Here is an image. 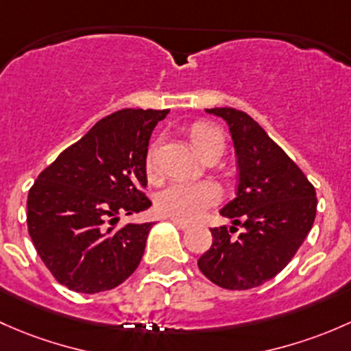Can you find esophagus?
<instances>
[{"mask_svg":"<svg viewBox=\"0 0 351 351\" xmlns=\"http://www.w3.org/2000/svg\"><path fill=\"white\" fill-rule=\"evenodd\" d=\"M171 221L174 223V225L177 226V228H180V230H189V228H191V225H189V223L182 221V219H176V218H171Z\"/></svg>","mask_w":351,"mask_h":351,"instance_id":"obj_1","label":"esophagus"}]
</instances>
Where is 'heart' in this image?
Listing matches in <instances>:
<instances>
[{
  "label": "heart",
  "instance_id": "1",
  "mask_svg": "<svg viewBox=\"0 0 351 351\" xmlns=\"http://www.w3.org/2000/svg\"><path fill=\"white\" fill-rule=\"evenodd\" d=\"M191 140L201 154V157L209 152L225 150V135L216 126L199 123L191 132ZM158 145L154 142L147 152V172L149 176L157 174L158 167ZM221 197L218 187L209 180L189 182V180H176L157 194V209L165 216L176 219H194L201 216L208 208L215 206Z\"/></svg>",
  "mask_w": 351,
  "mask_h": 351
}]
</instances>
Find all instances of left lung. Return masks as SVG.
<instances>
[{
  "label": "left lung",
  "mask_w": 351,
  "mask_h": 351,
  "mask_svg": "<svg viewBox=\"0 0 351 351\" xmlns=\"http://www.w3.org/2000/svg\"><path fill=\"white\" fill-rule=\"evenodd\" d=\"M206 113L228 125L238 189L219 211L234 226L211 228L213 245L197 265L219 287L247 291L274 279L299 250L316 218V191L254 118L234 108H211ZM237 224L244 230L234 239L229 231Z\"/></svg>",
  "instance_id": "left-lung-1"
}]
</instances>
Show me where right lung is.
<instances>
[{
    "instance_id": "1",
    "label": "right lung",
    "mask_w": 351,
    "mask_h": 351,
    "mask_svg": "<svg viewBox=\"0 0 351 351\" xmlns=\"http://www.w3.org/2000/svg\"><path fill=\"white\" fill-rule=\"evenodd\" d=\"M167 114L126 108L103 118L32 186L28 233L50 274L71 291H110L138 267L154 223H117L152 206L142 193L147 152Z\"/></svg>"
}]
</instances>
